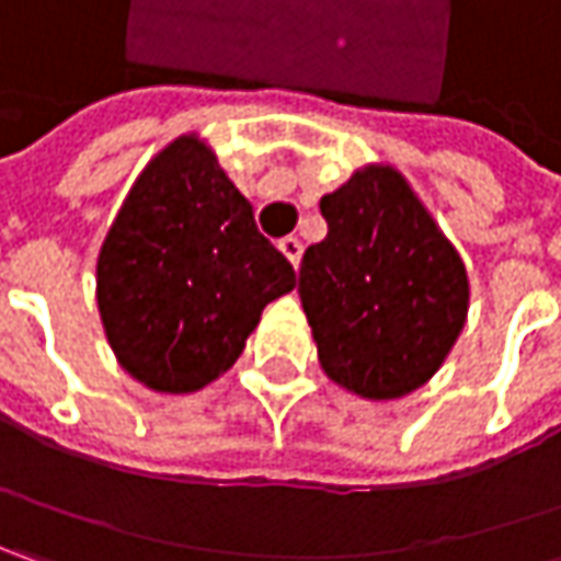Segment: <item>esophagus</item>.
<instances>
[{
    "label": "esophagus",
    "mask_w": 561,
    "mask_h": 561,
    "mask_svg": "<svg viewBox=\"0 0 561 561\" xmlns=\"http://www.w3.org/2000/svg\"><path fill=\"white\" fill-rule=\"evenodd\" d=\"M279 251L285 254V260H288L291 266H298V260H301V241H298L295 234H285V238H282Z\"/></svg>",
    "instance_id": "obj_1"
}]
</instances>
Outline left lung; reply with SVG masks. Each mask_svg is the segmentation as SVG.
I'll list each match as a JSON object with an SVG mask.
<instances>
[{"label":"left lung","mask_w":561,"mask_h":561,"mask_svg":"<svg viewBox=\"0 0 561 561\" xmlns=\"http://www.w3.org/2000/svg\"><path fill=\"white\" fill-rule=\"evenodd\" d=\"M298 295L332 382L392 402L433 377L468 320V270L392 165L370 162L320 201Z\"/></svg>","instance_id":"8db88e82"}]
</instances>
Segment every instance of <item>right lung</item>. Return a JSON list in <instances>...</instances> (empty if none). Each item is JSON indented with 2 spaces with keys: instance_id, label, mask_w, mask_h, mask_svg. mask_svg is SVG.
I'll return each mask as SVG.
<instances>
[{
  "instance_id": "add662e5",
  "label": "right lung",
  "mask_w": 561,
  "mask_h": 561,
  "mask_svg": "<svg viewBox=\"0 0 561 561\" xmlns=\"http://www.w3.org/2000/svg\"><path fill=\"white\" fill-rule=\"evenodd\" d=\"M295 270L207 140L175 137L144 165L96 256V305L118 364L147 389L197 392L244 352Z\"/></svg>"
}]
</instances>
